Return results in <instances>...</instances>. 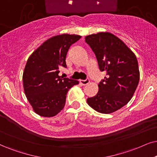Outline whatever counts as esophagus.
I'll list each match as a JSON object with an SVG mask.
<instances>
[{
	"label": "esophagus",
	"instance_id": "34e87169",
	"mask_svg": "<svg viewBox=\"0 0 157 157\" xmlns=\"http://www.w3.org/2000/svg\"><path fill=\"white\" fill-rule=\"evenodd\" d=\"M80 82L81 84L83 85H88L89 82H90V80L89 79H85V80H80Z\"/></svg>",
	"mask_w": 157,
	"mask_h": 157
}]
</instances>
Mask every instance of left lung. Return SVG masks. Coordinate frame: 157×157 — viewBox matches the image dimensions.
I'll return each instance as SVG.
<instances>
[{"mask_svg":"<svg viewBox=\"0 0 157 157\" xmlns=\"http://www.w3.org/2000/svg\"><path fill=\"white\" fill-rule=\"evenodd\" d=\"M101 72H106L98 84V92L87 99L96 112L110 114L126 105L132 98L140 79L136 55L120 38L110 33L85 37Z\"/></svg>","mask_w":157,"mask_h":157,"instance_id":"left-lung-1","label":"left lung"}]
</instances>
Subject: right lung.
<instances>
[{
    "mask_svg": "<svg viewBox=\"0 0 157 157\" xmlns=\"http://www.w3.org/2000/svg\"><path fill=\"white\" fill-rule=\"evenodd\" d=\"M81 37L63 34L53 36L32 53L23 72L24 90L35 112L51 117L60 112L66 102L68 90L77 80L63 78L59 68H67L66 56L69 47Z\"/></svg>",
    "mask_w": 157,
    "mask_h": 157,
    "instance_id": "1",
    "label": "right lung"
}]
</instances>
